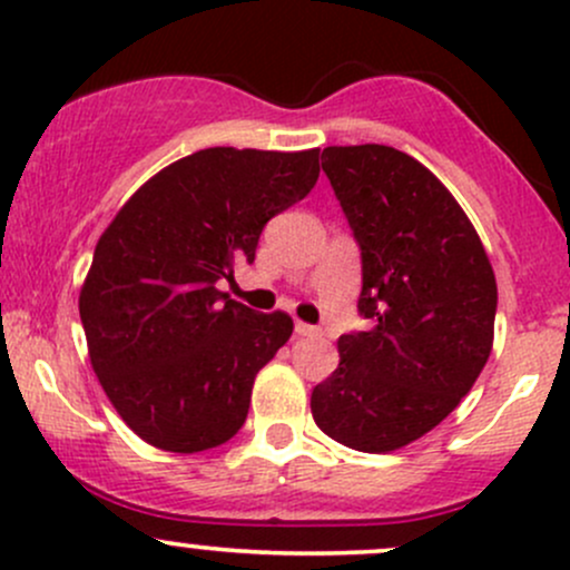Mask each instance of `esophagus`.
I'll return each instance as SVG.
<instances>
[{
	"instance_id": "1",
	"label": "esophagus",
	"mask_w": 570,
	"mask_h": 570,
	"mask_svg": "<svg viewBox=\"0 0 570 570\" xmlns=\"http://www.w3.org/2000/svg\"><path fill=\"white\" fill-rule=\"evenodd\" d=\"M295 333L297 335H318V327H314V324H305V322H299V318H297V322H295Z\"/></svg>"
}]
</instances>
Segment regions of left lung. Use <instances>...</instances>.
Wrapping results in <instances>:
<instances>
[{"label":"left lung","mask_w":570,"mask_h":570,"mask_svg":"<svg viewBox=\"0 0 570 570\" xmlns=\"http://www.w3.org/2000/svg\"><path fill=\"white\" fill-rule=\"evenodd\" d=\"M362 256L360 316L311 414L356 452H395L441 424L492 352L498 284L458 199L414 156L390 146L322 151Z\"/></svg>","instance_id":"1"}]
</instances>
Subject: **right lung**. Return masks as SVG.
I'll return each instance as SVG.
<instances>
[{
  "label": "right lung",
  "mask_w": 570,
  "mask_h": 570,
  "mask_svg": "<svg viewBox=\"0 0 570 570\" xmlns=\"http://www.w3.org/2000/svg\"><path fill=\"white\" fill-rule=\"evenodd\" d=\"M316 178L318 148H205L142 184L99 237L80 322L105 395L146 443L194 454L243 428L256 373L295 324L216 284L252 265L265 224Z\"/></svg>",
  "instance_id": "right-lung-1"
}]
</instances>
